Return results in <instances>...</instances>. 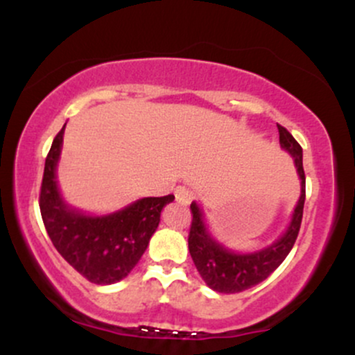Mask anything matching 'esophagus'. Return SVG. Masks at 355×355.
<instances>
[{"label": "esophagus", "mask_w": 355, "mask_h": 355, "mask_svg": "<svg viewBox=\"0 0 355 355\" xmlns=\"http://www.w3.org/2000/svg\"><path fill=\"white\" fill-rule=\"evenodd\" d=\"M175 200H177V203H180V205H189L191 202V193L185 187H177L175 189Z\"/></svg>", "instance_id": "1"}]
</instances>
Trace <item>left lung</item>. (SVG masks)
I'll use <instances>...</instances> for the list:
<instances>
[{"label":"left lung","instance_id":"obj_1","mask_svg":"<svg viewBox=\"0 0 355 355\" xmlns=\"http://www.w3.org/2000/svg\"><path fill=\"white\" fill-rule=\"evenodd\" d=\"M277 126H279L280 146L294 157L297 173L300 177V198L297 202L294 215H292L291 225L282 237L272 245L257 250L254 254H237L211 239L205 222H203L202 210L195 202L190 205L191 225L189 234V250L191 260L205 284L220 294H235V292L247 291L266 280L284 262L299 235L305 202L302 146L297 144V140L287 132V128L280 125Z\"/></svg>","mask_w":355,"mask_h":355}]
</instances>
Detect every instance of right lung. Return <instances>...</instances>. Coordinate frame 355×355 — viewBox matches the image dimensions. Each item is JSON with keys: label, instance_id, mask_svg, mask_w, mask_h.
Returning <instances> with one entry per match:
<instances>
[{"label": "right lung", "instance_id": "1", "mask_svg": "<svg viewBox=\"0 0 355 355\" xmlns=\"http://www.w3.org/2000/svg\"><path fill=\"white\" fill-rule=\"evenodd\" d=\"M64 126L53 140L44 162L40 210L53 245L70 266L93 284L108 285L125 279L148 247L160 214L173 195L146 197L103 217L70 209L56 185Z\"/></svg>", "mask_w": 355, "mask_h": 355}]
</instances>
